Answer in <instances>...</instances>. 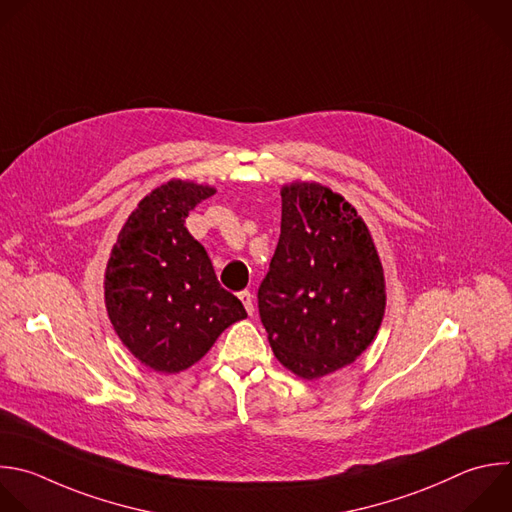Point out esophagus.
I'll return each instance as SVG.
<instances>
[{
    "label": "esophagus",
    "mask_w": 512,
    "mask_h": 512,
    "mask_svg": "<svg viewBox=\"0 0 512 512\" xmlns=\"http://www.w3.org/2000/svg\"><path fill=\"white\" fill-rule=\"evenodd\" d=\"M239 299H241V303L245 305V309H247V313L249 315H253V311H255V305H253V295H251V291H239Z\"/></svg>",
    "instance_id": "obj_1"
}]
</instances>
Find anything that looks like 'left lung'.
I'll return each mask as SVG.
<instances>
[{
	"instance_id": "left-lung-1",
	"label": "left lung",
	"mask_w": 512,
	"mask_h": 512,
	"mask_svg": "<svg viewBox=\"0 0 512 512\" xmlns=\"http://www.w3.org/2000/svg\"><path fill=\"white\" fill-rule=\"evenodd\" d=\"M257 299L275 358L303 380L370 348L386 311L384 267L342 195L319 183L283 185L281 235Z\"/></svg>"
}]
</instances>
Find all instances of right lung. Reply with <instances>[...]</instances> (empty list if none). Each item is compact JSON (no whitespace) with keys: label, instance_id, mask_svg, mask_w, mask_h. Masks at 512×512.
Here are the masks:
<instances>
[{"label":"right lung","instance_id":"right-lung-1","mask_svg":"<svg viewBox=\"0 0 512 512\" xmlns=\"http://www.w3.org/2000/svg\"><path fill=\"white\" fill-rule=\"evenodd\" d=\"M217 189L173 179L148 193L126 219L104 273V303L124 348L158 374L197 364L243 303L221 287L205 247L185 219Z\"/></svg>","mask_w":512,"mask_h":512}]
</instances>
